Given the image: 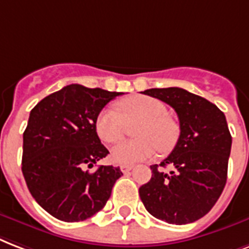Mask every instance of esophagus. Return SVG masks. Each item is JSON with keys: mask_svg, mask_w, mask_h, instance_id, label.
Listing matches in <instances>:
<instances>
[{"mask_svg": "<svg viewBox=\"0 0 249 249\" xmlns=\"http://www.w3.org/2000/svg\"><path fill=\"white\" fill-rule=\"evenodd\" d=\"M132 169H134V166H132V165H121V171H122L123 174H127V173H130Z\"/></svg>", "mask_w": 249, "mask_h": 249, "instance_id": "1", "label": "esophagus"}]
</instances>
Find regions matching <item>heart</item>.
Returning <instances> with one entry per match:
<instances>
[{
    "label": "heart",
    "mask_w": 249,
    "mask_h": 249,
    "mask_svg": "<svg viewBox=\"0 0 249 249\" xmlns=\"http://www.w3.org/2000/svg\"><path fill=\"white\" fill-rule=\"evenodd\" d=\"M118 111L104 109L96 118V132L104 142H118L126 124L139 122L134 130L135 140H124L111 148L115 163H135L151 160L159 152L171 151L180 135L179 123L167 114L166 105L155 97L135 94L119 101Z\"/></svg>",
    "instance_id": "obj_1"
}]
</instances>
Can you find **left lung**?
I'll use <instances>...</instances> for the list:
<instances>
[{
	"label": "left lung",
	"instance_id": "obj_1",
	"mask_svg": "<svg viewBox=\"0 0 249 249\" xmlns=\"http://www.w3.org/2000/svg\"><path fill=\"white\" fill-rule=\"evenodd\" d=\"M144 94L170 105L178 114V142L161 167L152 165V178L139 188L144 207L153 217L173 225L197 221L214 207L227 179L231 139L226 117L214 104L188 90L152 88Z\"/></svg>",
	"mask_w": 249,
	"mask_h": 249
}]
</instances>
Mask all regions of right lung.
<instances>
[{
  "label": "right lung",
  "mask_w": 249,
  "mask_h": 249,
  "mask_svg": "<svg viewBox=\"0 0 249 249\" xmlns=\"http://www.w3.org/2000/svg\"><path fill=\"white\" fill-rule=\"evenodd\" d=\"M122 92L70 84L46 96L31 110L23 134L22 171L42 209L65 222H79L101 211L119 167L100 166L109 151L96 132V118Z\"/></svg>",
  "instance_id": "1"
}]
</instances>
